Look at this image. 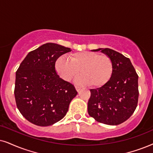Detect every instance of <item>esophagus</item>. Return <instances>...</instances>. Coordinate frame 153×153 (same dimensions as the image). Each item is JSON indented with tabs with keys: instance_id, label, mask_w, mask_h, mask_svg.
<instances>
[{
	"instance_id": "obj_1",
	"label": "esophagus",
	"mask_w": 153,
	"mask_h": 153,
	"mask_svg": "<svg viewBox=\"0 0 153 153\" xmlns=\"http://www.w3.org/2000/svg\"><path fill=\"white\" fill-rule=\"evenodd\" d=\"M75 89H76L77 92H80V90H81V88H80V87H79V86H75Z\"/></svg>"
}]
</instances>
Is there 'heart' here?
<instances>
[{"label":"heart","mask_w":153,"mask_h":153,"mask_svg":"<svg viewBox=\"0 0 153 153\" xmlns=\"http://www.w3.org/2000/svg\"><path fill=\"white\" fill-rule=\"evenodd\" d=\"M56 70L61 78L70 81L80 71L82 75L75 80L81 85H91L94 88L104 85L111 78L113 63L106 55L92 51L77 52L72 54L70 60L61 56L56 62Z\"/></svg>","instance_id":"1"}]
</instances>
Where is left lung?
I'll return each instance as SVG.
<instances>
[{
    "label": "left lung",
    "instance_id": "1",
    "mask_svg": "<svg viewBox=\"0 0 153 153\" xmlns=\"http://www.w3.org/2000/svg\"><path fill=\"white\" fill-rule=\"evenodd\" d=\"M105 54L113 63L109 80L101 88L90 90L89 115L98 122L116 126L128 119L136 109L138 100V76L130 59L109 49L91 50Z\"/></svg>",
    "mask_w": 153,
    "mask_h": 153
}]
</instances>
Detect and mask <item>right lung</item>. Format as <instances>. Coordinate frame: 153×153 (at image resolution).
<instances>
[{
    "mask_svg": "<svg viewBox=\"0 0 153 153\" xmlns=\"http://www.w3.org/2000/svg\"><path fill=\"white\" fill-rule=\"evenodd\" d=\"M71 51L60 44H44L28 53L17 69V107L33 124L48 126L59 121L78 94L72 84L60 78L55 68L57 59Z\"/></svg>",
    "mask_w": 153,
    "mask_h": 153,
    "instance_id": "right-lung-1",
    "label": "right lung"
}]
</instances>
